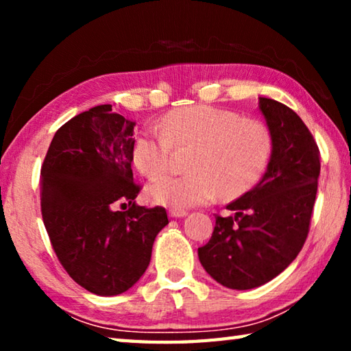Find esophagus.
Masks as SVG:
<instances>
[{"instance_id":"obj_1","label":"esophagus","mask_w":351,"mask_h":351,"mask_svg":"<svg viewBox=\"0 0 351 351\" xmlns=\"http://www.w3.org/2000/svg\"><path fill=\"white\" fill-rule=\"evenodd\" d=\"M169 215L171 218H182L187 215V210H181V209H170L169 210Z\"/></svg>"}]
</instances>
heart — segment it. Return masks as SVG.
<instances>
[{
	"label": "heart",
	"mask_w": 351,
	"mask_h": 351,
	"mask_svg": "<svg viewBox=\"0 0 351 351\" xmlns=\"http://www.w3.org/2000/svg\"><path fill=\"white\" fill-rule=\"evenodd\" d=\"M176 150H189V173L153 181L147 195L171 209L232 199L251 190L268 169L274 150L269 128L235 111L193 105L165 114L133 142V162L148 178L167 173Z\"/></svg>",
	"instance_id": "obj_1"
}]
</instances>
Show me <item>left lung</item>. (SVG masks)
Returning a JSON list of instances; mask_svg holds the SVG:
<instances>
[{"label":"left lung","instance_id":"8db88e82","mask_svg":"<svg viewBox=\"0 0 351 351\" xmlns=\"http://www.w3.org/2000/svg\"><path fill=\"white\" fill-rule=\"evenodd\" d=\"M274 141L261 181L215 217L207 245L198 247L203 268L230 289L268 283L289 266L306 240L316 201L320 158L304 121L277 100L258 97Z\"/></svg>","mask_w":351,"mask_h":351}]
</instances>
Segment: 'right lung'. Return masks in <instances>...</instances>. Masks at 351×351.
Returning a JSON list of instances; mask_svg holds the SVG:
<instances>
[{"instance_id": "right-lung-1", "label": "right lung", "mask_w": 351, "mask_h": 351, "mask_svg": "<svg viewBox=\"0 0 351 351\" xmlns=\"http://www.w3.org/2000/svg\"><path fill=\"white\" fill-rule=\"evenodd\" d=\"M134 125L111 105L94 106L57 130L41 165V215L52 247L69 277L97 295L132 288L169 224L164 207L134 201ZM127 202V211L117 210Z\"/></svg>"}]
</instances>
